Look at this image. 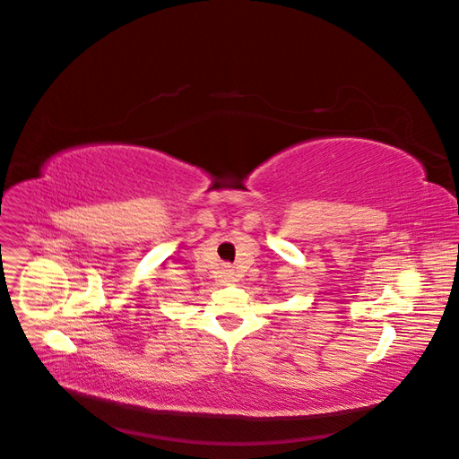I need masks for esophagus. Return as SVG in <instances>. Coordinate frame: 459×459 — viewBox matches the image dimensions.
Segmentation results:
<instances>
[{
	"instance_id": "1",
	"label": "esophagus",
	"mask_w": 459,
	"mask_h": 459,
	"mask_svg": "<svg viewBox=\"0 0 459 459\" xmlns=\"http://www.w3.org/2000/svg\"><path fill=\"white\" fill-rule=\"evenodd\" d=\"M221 280H224V281H233L235 280V272L230 268V266H224V268H221Z\"/></svg>"
}]
</instances>
